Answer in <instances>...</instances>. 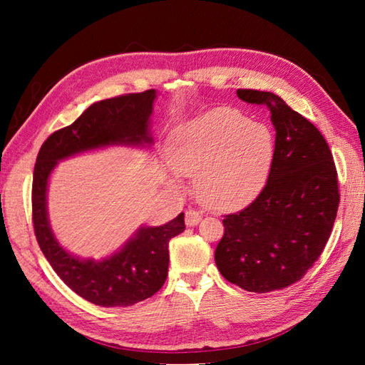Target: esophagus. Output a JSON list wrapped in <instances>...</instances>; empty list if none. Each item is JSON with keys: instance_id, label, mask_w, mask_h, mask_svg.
Instances as JSON below:
<instances>
[{"instance_id": "esophagus-1", "label": "esophagus", "mask_w": 365, "mask_h": 365, "mask_svg": "<svg viewBox=\"0 0 365 365\" xmlns=\"http://www.w3.org/2000/svg\"><path fill=\"white\" fill-rule=\"evenodd\" d=\"M202 220V216H200L199 212L192 210V208H188L187 212H185V224H187L188 227H195Z\"/></svg>"}]
</instances>
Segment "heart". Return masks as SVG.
Listing matches in <instances>:
<instances>
[{
  "instance_id": "heart-1",
  "label": "heart",
  "mask_w": 365,
  "mask_h": 365,
  "mask_svg": "<svg viewBox=\"0 0 365 365\" xmlns=\"http://www.w3.org/2000/svg\"><path fill=\"white\" fill-rule=\"evenodd\" d=\"M274 158V135L232 108H216L173 130L165 180L182 190L192 177L196 197L213 210H235L257 197Z\"/></svg>"
}]
</instances>
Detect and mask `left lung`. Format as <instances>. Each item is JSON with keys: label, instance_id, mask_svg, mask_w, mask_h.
<instances>
[{"label": "left lung", "instance_id": "obj_1", "mask_svg": "<svg viewBox=\"0 0 365 365\" xmlns=\"http://www.w3.org/2000/svg\"><path fill=\"white\" fill-rule=\"evenodd\" d=\"M237 96L268 108L274 158L257 199L222 220L215 262L240 289L268 293L299 281L320 257L337 215V173L323 135L281 97L252 89Z\"/></svg>", "mask_w": 365, "mask_h": 365}]
</instances>
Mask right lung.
<instances>
[{"instance_id": "obj_1", "label": "right lung", "mask_w": 365, "mask_h": 365, "mask_svg": "<svg viewBox=\"0 0 365 365\" xmlns=\"http://www.w3.org/2000/svg\"><path fill=\"white\" fill-rule=\"evenodd\" d=\"M157 91L92 103L72 125L54 131L38 150L33 178V222L37 243L64 284L103 307H127L157 293L168 277L169 240L185 230L180 213L161 226H139L118 251L103 259H83L58 242L48 218V185L58 163L108 149H150Z\"/></svg>"}]
</instances>
